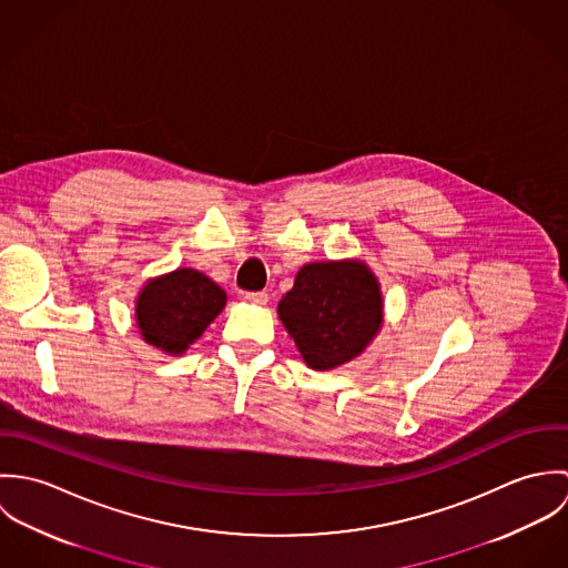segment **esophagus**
I'll list each match as a JSON object with an SVG mask.
<instances>
[{
	"instance_id": "1",
	"label": "esophagus",
	"mask_w": 568,
	"mask_h": 568,
	"mask_svg": "<svg viewBox=\"0 0 568 568\" xmlns=\"http://www.w3.org/2000/svg\"><path fill=\"white\" fill-rule=\"evenodd\" d=\"M244 297H246V302H251V304H257V306H264V304L268 302V293H266V291H257V293H246Z\"/></svg>"
}]
</instances>
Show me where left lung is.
I'll use <instances>...</instances> for the list:
<instances>
[{
	"label": "left lung",
	"mask_w": 568,
	"mask_h": 568,
	"mask_svg": "<svg viewBox=\"0 0 568 568\" xmlns=\"http://www.w3.org/2000/svg\"><path fill=\"white\" fill-rule=\"evenodd\" d=\"M277 315L304 363L327 372L369 347L385 324V302L378 277L363 260H325L297 271Z\"/></svg>",
	"instance_id": "8db88e82"
}]
</instances>
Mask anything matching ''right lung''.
I'll use <instances>...</instances> for the list:
<instances>
[{"label": "right lung", "mask_w": 568, "mask_h": 568, "mask_svg": "<svg viewBox=\"0 0 568 568\" xmlns=\"http://www.w3.org/2000/svg\"><path fill=\"white\" fill-rule=\"evenodd\" d=\"M227 293L196 268L149 277L135 297L140 336L170 356H181L225 308Z\"/></svg>", "instance_id": "add662e5"}]
</instances>
